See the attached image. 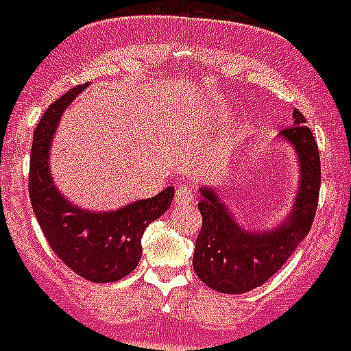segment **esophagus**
I'll list each match as a JSON object with an SVG mask.
<instances>
[{"label": "esophagus", "instance_id": "esophagus-1", "mask_svg": "<svg viewBox=\"0 0 351 351\" xmlns=\"http://www.w3.org/2000/svg\"><path fill=\"white\" fill-rule=\"evenodd\" d=\"M175 201L178 206L191 205V203H193V191H191L190 186H180V188L176 190Z\"/></svg>", "mask_w": 351, "mask_h": 351}]
</instances>
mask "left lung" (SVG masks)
Returning a JSON list of instances; mask_svg holds the SVG:
<instances>
[{
	"label": "left lung",
	"instance_id": "obj_1",
	"mask_svg": "<svg viewBox=\"0 0 351 351\" xmlns=\"http://www.w3.org/2000/svg\"><path fill=\"white\" fill-rule=\"evenodd\" d=\"M295 108L293 125L280 131L299 160V186L286 220L272 229L243 228L216 188L201 186L197 203L203 228L193 252V269L206 286L220 293H246L256 289L282 269L289 256L308 235L316 216L322 167L312 131Z\"/></svg>",
	"mask_w": 351,
	"mask_h": 351
}]
</instances>
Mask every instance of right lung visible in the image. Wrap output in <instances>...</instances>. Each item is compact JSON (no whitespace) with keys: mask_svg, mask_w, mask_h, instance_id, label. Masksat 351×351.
Returning a JSON list of instances; mask_svg holds the SVG:
<instances>
[{"mask_svg":"<svg viewBox=\"0 0 351 351\" xmlns=\"http://www.w3.org/2000/svg\"><path fill=\"white\" fill-rule=\"evenodd\" d=\"M86 84L75 86L56 99L34 131L29 158V199L35 218L50 248L71 271L95 284L128 276L138 265L145 229L167 210L175 188L156 197L141 199L116 210L95 213L80 208L62 195L50 175V146L64 110Z\"/></svg>","mask_w":351,"mask_h":351,"instance_id":"add662e5","label":"right lung"}]
</instances>
